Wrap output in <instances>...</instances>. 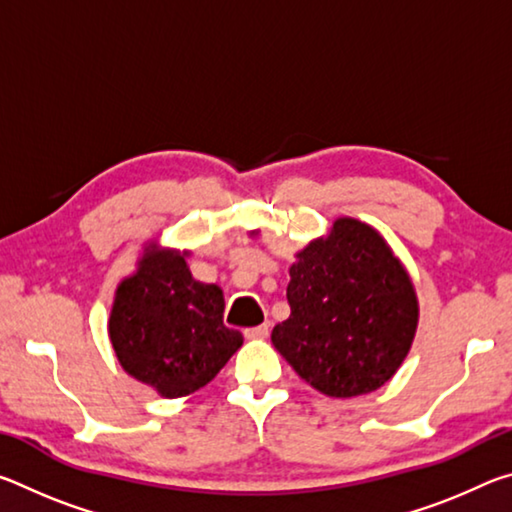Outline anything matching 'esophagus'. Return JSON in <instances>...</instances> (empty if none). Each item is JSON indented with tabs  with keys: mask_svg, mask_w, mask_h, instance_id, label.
I'll return each mask as SVG.
<instances>
[{
	"mask_svg": "<svg viewBox=\"0 0 512 512\" xmlns=\"http://www.w3.org/2000/svg\"><path fill=\"white\" fill-rule=\"evenodd\" d=\"M268 332H271V327H268V323H264V325H257V327H248L244 336H246V339H253V341L255 339L262 341V339H266Z\"/></svg>",
	"mask_w": 512,
	"mask_h": 512,
	"instance_id": "obj_1",
	"label": "esophagus"
}]
</instances>
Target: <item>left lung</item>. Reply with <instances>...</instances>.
Segmentation results:
<instances>
[{"instance_id": "obj_1", "label": "left lung", "mask_w": 512, "mask_h": 512, "mask_svg": "<svg viewBox=\"0 0 512 512\" xmlns=\"http://www.w3.org/2000/svg\"><path fill=\"white\" fill-rule=\"evenodd\" d=\"M289 268L291 316L273 327L275 350L329 397H357L391 379L411 350L418 298L384 237L336 219Z\"/></svg>"}]
</instances>
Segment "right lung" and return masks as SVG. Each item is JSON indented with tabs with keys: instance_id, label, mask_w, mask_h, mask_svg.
<instances>
[{
	"instance_id": "add662e5",
	"label": "right lung",
	"mask_w": 512,
	"mask_h": 512,
	"mask_svg": "<svg viewBox=\"0 0 512 512\" xmlns=\"http://www.w3.org/2000/svg\"><path fill=\"white\" fill-rule=\"evenodd\" d=\"M185 257L146 248L137 271L117 287L108 320L121 368L169 400L210 384L244 343L223 325V291L196 282Z\"/></svg>"
}]
</instances>
